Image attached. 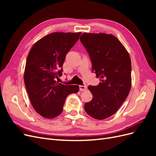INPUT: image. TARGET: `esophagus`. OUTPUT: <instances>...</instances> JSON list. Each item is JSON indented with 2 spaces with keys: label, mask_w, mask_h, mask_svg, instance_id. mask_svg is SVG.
I'll return each mask as SVG.
<instances>
[{
  "label": "esophagus",
  "mask_w": 156,
  "mask_h": 156,
  "mask_svg": "<svg viewBox=\"0 0 156 156\" xmlns=\"http://www.w3.org/2000/svg\"><path fill=\"white\" fill-rule=\"evenodd\" d=\"M87 87L86 85H80L79 86V90L80 91H85L87 90Z\"/></svg>",
  "instance_id": "obj_1"
}]
</instances>
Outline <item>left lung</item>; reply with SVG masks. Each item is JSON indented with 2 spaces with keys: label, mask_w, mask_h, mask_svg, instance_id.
Returning <instances> with one entry per match:
<instances>
[{
  "label": "left lung",
  "mask_w": 156,
  "mask_h": 156,
  "mask_svg": "<svg viewBox=\"0 0 156 156\" xmlns=\"http://www.w3.org/2000/svg\"><path fill=\"white\" fill-rule=\"evenodd\" d=\"M80 40L92 64V72L100 78L97 86H89L92 100L84 104L88 115L103 120L118 111L131 87L130 56L119 39L111 34L83 33Z\"/></svg>",
  "instance_id": "obj_1"
}]
</instances>
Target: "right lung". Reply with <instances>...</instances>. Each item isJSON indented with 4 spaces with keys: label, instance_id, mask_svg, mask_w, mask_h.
Returning <instances> with one entry per match:
<instances>
[{
    "label": "right lung",
    "instance_id": "1",
    "mask_svg": "<svg viewBox=\"0 0 156 156\" xmlns=\"http://www.w3.org/2000/svg\"><path fill=\"white\" fill-rule=\"evenodd\" d=\"M81 32H54L34 44L27 56L24 82L35 111L41 116L53 119L63 111L66 98L79 92L78 85H65L56 81L62 75L66 55Z\"/></svg>",
    "mask_w": 156,
    "mask_h": 156
}]
</instances>
